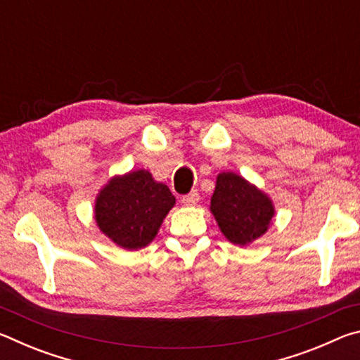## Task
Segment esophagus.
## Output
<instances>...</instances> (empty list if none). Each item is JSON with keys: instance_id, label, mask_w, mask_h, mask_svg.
I'll return each instance as SVG.
<instances>
[{"instance_id": "34e87169", "label": "esophagus", "mask_w": 360, "mask_h": 360, "mask_svg": "<svg viewBox=\"0 0 360 360\" xmlns=\"http://www.w3.org/2000/svg\"><path fill=\"white\" fill-rule=\"evenodd\" d=\"M198 200H200L198 192L197 191H192V192H188L187 195H184V197L181 198V203L184 205V206H195V205L198 203Z\"/></svg>"}]
</instances>
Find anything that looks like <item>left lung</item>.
<instances>
[{"instance_id": "8db88e82", "label": "left lung", "mask_w": 360, "mask_h": 360, "mask_svg": "<svg viewBox=\"0 0 360 360\" xmlns=\"http://www.w3.org/2000/svg\"><path fill=\"white\" fill-rule=\"evenodd\" d=\"M210 211L219 230L235 246L252 245L271 227L276 214L270 195L233 172H221Z\"/></svg>"}]
</instances>
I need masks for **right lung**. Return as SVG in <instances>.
<instances>
[{
	"label": "right lung",
	"mask_w": 360,
	"mask_h": 360,
	"mask_svg": "<svg viewBox=\"0 0 360 360\" xmlns=\"http://www.w3.org/2000/svg\"><path fill=\"white\" fill-rule=\"evenodd\" d=\"M176 205L174 195L148 169L114 174L95 197L96 227L115 246L138 251L149 246L163 219Z\"/></svg>",
	"instance_id": "right-lung-1"
}]
</instances>
